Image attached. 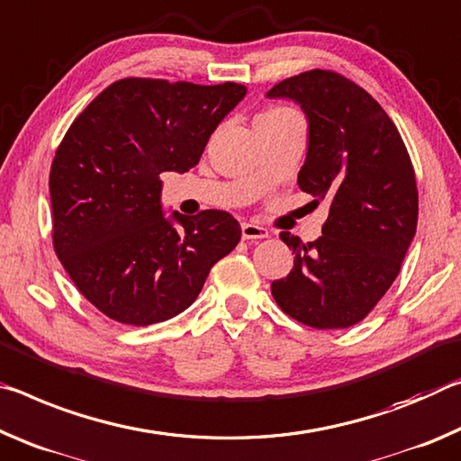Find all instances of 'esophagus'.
Wrapping results in <instances>:
<instances>
[{"label":"esophagus","mask_w":461,"mask_h":461,"mask_svg":"<svg viewBox=\"0 0 461 461\" xmlns=\"http://www.w3.org/2000/svg\"><path fill=\"white\" fill-rule=\"evenodd\" d=\"M240 235H243L245 240H255V239H267L269 232H267V229H263V226H259V224L243 222L240 224Z\"/></svg>","instance_id":"esophagus-1"}]
</instances>
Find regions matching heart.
<instances>
[{
    "label": "heart",
    "instance_id": "b5f03b06",
    "mask_svg": "<svg viewBox=\"0 0 461 461\" xmlns=\"http://www.w3.org/2000/svg\"><path fill=\"white\" fill-rule=\"evenodd\" d=\"M285 118H296L292 110L288 108H282V105H271L266 112H261V114L255 118V124L258 122H274V120H285Z\"/></svg>",
    "mask_w": 461,
    "mask_h": 461
}]
</instances>
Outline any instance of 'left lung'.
Returning a JSON list of instances; mask_svg holds the SVG:
<instances>
[{"mask_svg": "<svg viewBox=\"0 0 461 461\" xmlns=\"http://www.w3.org/2000/svg\"><path fill=\"white\" fill-rule=\"evenodd\" d=\"M269 97L298 102L311 122L302 192L329 202L322 237L282 232L292 247L288 277L271 284L282 311L312 329L364 321L388 292L417 230L419 192L396 124L364 87L330 69L294 75Z\"/></svg>", "mask_w": 461, "mask_h": 461, "instance_id": "1", "label": "left lung"}]
</instances>
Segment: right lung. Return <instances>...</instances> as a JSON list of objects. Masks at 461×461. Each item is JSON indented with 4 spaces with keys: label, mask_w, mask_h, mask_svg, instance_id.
Returning <instances> with one entry per match:
<instances>
[{
    "label": "right lung",
    "mask_w": 461,
    "mask_h": 461,
    "mask_svg": "<svg viewBox=\"0 0 461 461\" xmlns=\"http://www.w3.org/2000/svg\"><path fill=\"white\" fill-rule=\"evenodd\" d=\"M235 81L126 77L104 89L55 150L52 247L77 290L108 319L147 327L198 298L210 269L240 240L224 210L161 212L165 171H190L221 120L243 100Z\"/></svg>",
    "instance_id": "right-lung-1"
}]
</instances>
